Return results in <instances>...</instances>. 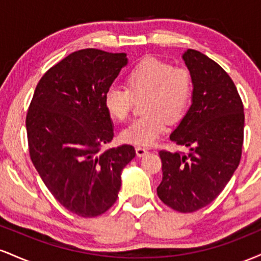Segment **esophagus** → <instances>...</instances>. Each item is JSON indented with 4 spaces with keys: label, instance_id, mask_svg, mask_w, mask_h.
Segmentation results:
<instances>
[{
    "label": "esophagus",
    "instance_id": "34e87169",
    "mask_svg": "<svg viewBox=\"0 0 261 261\" xmlns=\"http://www.w3.org/2000/svg\"><path fill=\"white\" fill-rule=\"evenodd\" d=\"M147 153V149L145 147H136V155L137 157H143V155H146Z\"/></svg>",
    "mask_w": 261,
    "mask_h": 261
}]
</instances>
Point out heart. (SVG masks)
<instances>
[{"label":"heart","mask_w":261,"mask_h":261,"mask_svg":"<svg viewBox=\"0 0 261 261\" xmlns=\"http://www.w3.org/2000/svg\"><path fill=\"white\" fill-rule=\"evenodd\" d=\"M126 87H108L104 107L118 121L127 119L134 98L146 95L143 112L120 133L124 142L149 146L168 128V119L176 121L187 113L193 99V81L184 68H174L169 62L154 58L141 60L126 76Z\"/></svg>","instance_id":"obj_1"}]
</instances>
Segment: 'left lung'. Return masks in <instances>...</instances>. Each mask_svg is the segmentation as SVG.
I'll return each mask as SVG.
<instances>
[{
    "instance_id": "left-lung-1",
    "label": "left lung",
    "mask_w": 261,
    "mask_h": 261,
    "mask_svg": "<svg viewBox=\"0 0 261 261\" xmlns=\"http://www.w3.org/2000/svg\"><path fill=\"white\" fill-rule=\"evenodd\" d=\"M193 81V99L170 140L187 153L161 151L158 197L179 212L205 207L220 195L238 167L244 109L228 73L200 51L182 54Z\"/></svg>"
}]
</instances>
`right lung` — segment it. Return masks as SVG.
<instances>
[{
	"label": "right lung",
	"mask_w": 261,
	"mask_h": 261,
	"mask_svg": "<svg viewBox=\"0 0 261 261\" xmlns=\"http://www.w3.org/2000/svg\"><path fill=\"white\" fill-rule=\"evenodd\" d=\"M126 65L125 53L70 54L41 77L27 114L35 169L54 197L81 217L112 207L122 169L136 155L130 145L101 149L114 136L104 93Z\"/></svg>",
	"instance_id": "obj_1"
}]
</instances>
